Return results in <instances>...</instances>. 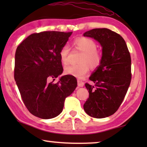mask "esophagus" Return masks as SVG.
I'll use <instances>...</instances> for the list:
<instances>
[{
	"label": "esophagus",
	"mask_w": 147,
	"mask_h": 147,
	"mask_svg": "<svg viewBox=\"0 0 147 147\" xmlns=\"http://www.w3.org/2000/svg\"><path fill=\"white\" fill-rule=\"evenodd\" d=\"M78 86H79V87H83L84 86V82L81 81V80H78Z\"/></svg>",
	"instance_id": "1"
}]
</instances>
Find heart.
Wrapping results in <instances>:
<instances>
[{"label": "heart", "instance_id": "heart-1", "mask_svg": "<svg viewBox=\"0 0 147 147\" xmlns=\"http://www.w3.org/2000/svg\"><path fill=\"white\" fill-rule=\"evenodd\" d=\"M74 45L78 51L82 52L80 58V63L77 65L66 66L64 73L66 75L74 76L78 79H82L88 74L89 68H97L102 61V53L97 49V43L92 39L88 37H79L74 41ZM69 55V47L65 44L59 51V57L62 64L67 65Z\"/></svg>", "mask_w": 147, "mask_h": 147}]
</instances>
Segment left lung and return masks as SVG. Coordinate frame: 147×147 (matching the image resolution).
Segmentation results:
<instances>
[{"label": "left lung", "mask_w": 147, "mask_h": 147, "mask_svg": "<svg viewBox=\"0 0 147 147\" xmlns=\"http://www.w3.org/2000/svg\"><path fill=\"white\" fill-rule=\"evenodd\" d=\"M84 37L97 40L102 47V61L85 84L89 98L84 104L88 115L103 118L114 114L121 105L131 82V57L123 38L102 28L86 32Z\"/></svg>", "instance_id": "8db88e82"}]
</instances>
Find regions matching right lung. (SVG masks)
I'll use <instances>...</instances> for the list:
<instances>
[{"label": "right lung", "mask_w": 147, "mask_h": 147, "mask_svg": "<svg viewBox=\"0 0 147 147\" xmlns=\"http://www.w3.org/2000/svg\"><path fill=\"white\" fill-rule=\"evenodd\" d=\"M72 32L33 33L16 50L14 78L27 110L33 115L50 119L63 110L65 98L77 87V80L64 76L57 83L49 82L63 72L59 51Z\"/></svg>", "instance_id": "right-lung-1"}]
</instances>
